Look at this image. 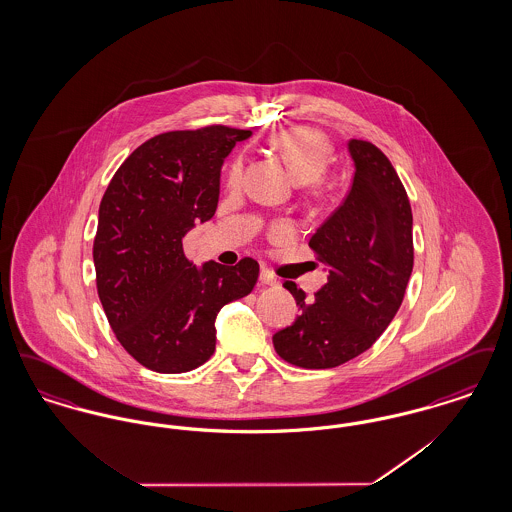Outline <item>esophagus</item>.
Masks as SVG:
<instances>
[{
    "label": "esophagus",
    "instance_id": "esophagus-1",
    "mask_svg": "<svg viewBox=\"0 0 512 512\" xmlns=\"http://www.w3.org/2000/svg\"><path fill=\"white\" fill-rule=\"evenodd\" d=\"M259 280H261V284H265V286H278V284H280V282H278V278H276L268 268H263V270H261Z\"/></svg>",
    "mask_w": 512,
    "mask_h": 512
}]
</instances>
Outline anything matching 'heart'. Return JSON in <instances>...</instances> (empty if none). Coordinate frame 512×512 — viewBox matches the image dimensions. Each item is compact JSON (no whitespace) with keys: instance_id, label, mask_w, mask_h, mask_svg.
<instances>
[{"instance_id":"b5f03b06","label":"heart","mask_w":512,"mask_h":512,"mask_svg":"<svg viewBox=\"0 0 512 512\" xmlns=\"http://www.w3.org/2000/svg\"><path fill=\"white\" fill-rule=\"evenodd\" d=\"M270 144L282 155L297 180L307 182L311 188H317L318 176L326 171L332 161V146L320 132L305 126L288 128L274 134ZM242 174L244 159L236 157L226 172L228 186H238L242 182Z\"/></svg>"}]
</instances>
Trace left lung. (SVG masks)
Segmentation results:
<instances>
[{
    "instance_id": "left-lung-1",
    "label": "left lung",
    "mask_w": 512,
    "mask_h": 512,
    "mask_svg": "<svg viewBox=\"0 0 512 512\" xmlns=\"http://www.w3.org/2000/svg\"><path fill=\"white\" fill-rule=\"evenodd\" d=\"M355 176L340 207L309 247L330 268L315 301L286 282L301 313L276 332V353L301 368H334L365 353L390 326L413 272V211L390 159L351 140Z\"/></svg>"
}]
</instances>
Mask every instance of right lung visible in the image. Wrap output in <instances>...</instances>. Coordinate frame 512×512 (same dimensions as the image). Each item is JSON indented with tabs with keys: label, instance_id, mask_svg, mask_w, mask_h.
Returning <instances> with one entry per match:
<instances>
[{
	"label": "right lung",
	"instance_id": "1",
	"mask_svg": "<svg viewBox=\"0 0 512 512\" xmlns=\"http://www.w3.org/2000/svg\"><path fill=\"white\" fill-rule=\"evenodd\" d=\"M249 130L211 124L136 147L99 203L96 286L122 347L149 370L180 374L215 353L220 309L253 292L259 263L195 268L182 238L213 219L220 167Z\"/></svg>",
	"mask_w": 512,
	"mask_h": 512
}]
</instances>
